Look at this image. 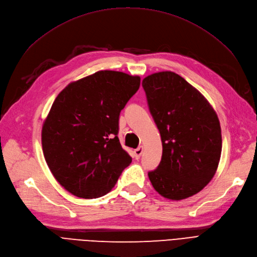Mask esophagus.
<instances>
[{
    "label": "esophagus",
    "instance_id": "obj_1",
    "mask_svg": "<svg viewBox=\"0 0 257 257\" xmlns=\"http://www.w3.org/2000/svg\"><path fill=\"white\" fill-rule=\"evenodd\" d=\"M143 151H144V148H143V146H141V147H138L137 149L134 151L135 152V158H136V160H138L139 158L142 157V154H143Z\"/></svg>",
    "mask_w": 257,
    "mask_h": 257
}]
</instances>
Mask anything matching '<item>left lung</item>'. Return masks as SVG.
Here are the masks:
<instances>
[{
	"mask_svg": "<svg viewBox=\"0 0 257 257\" xmlns=\"http://www.w3.org/2000/svg\"><path fill=\"white\" fill-rule=\"evenodd\" d=\"M143 87L163 146L160 165L148 176L161 196L189 198L212 180L219 166V118L207 98L174 72L147 76Z\"/></svg>",
	"mask_w": 257,
	"mask_h": 257,
	"instance_id": "obj_1",
	"label": "left lung"
}]
</instances>
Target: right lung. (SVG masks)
<instances>
[{
  "instance_id": "right-lung-1",
  "label": "right lung",
  "mask_w": 257,
  "mask_h": 257,
  "mask_svg": "<svg viewBox=\"0 0 257 257\" xmlns=\"http://www.w3.org/2000/svg\"><path fill=\"white\" fill-rule=\"evenodd\" d=\"M141 77L98 71L68 83L42 127L46 163L56 180L81 198L104 196L132 158L118 138L119 115Z\"/></svg>"
}]
</instances>
